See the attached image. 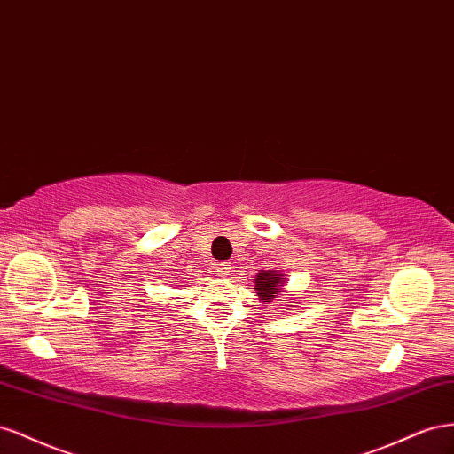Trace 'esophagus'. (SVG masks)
<instances>
[{"mask_svg":"<svg viewBox=\"0 0 454 454\" xmlns=\"http://www.w3.org/2000/svg\"><path fill=\"white\" fill-rule=\"evenodd\" d=\"M230 270H231L230 262H218V264H216V271H218V276H223V278L230 276Z\"/></svg>","mask_w":454,"mask_h":454,"instance_id":"obj_1","label":"esophagus"}]
</instances>
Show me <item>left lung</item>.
Returning a JSON list of instances; mask_svg holds the SVG:
<instances>
[{"mask_svg":"<svg viewBox=\"0 0 454 454\" xmlns=\"http://www.w3.org/2000/svg\"><path fill=\"white\" fill-rule=\"evenodd\" d=\"M283 285H285V278L279 270L278 271H271V270L264 271L262 270L261 274L254 278V291H256L258 301L271 302L281 293Z\"/></svg>","mask_w":454,"mask_h":454,"instance_id":"obj_1","label":"left lung"}]
</instances>
